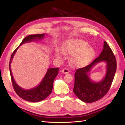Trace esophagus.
Listing matches in <instances>:
<instances>
[{
  "label": "esophagus",
  "instance_id": "1",
  "mask_svg": "<svg viewBox=\"0 0 125 125\" xmlns=\"http://www.w3.org/2000/svg\"><path fill=\"white\" fill-rule=\"evenodd\" d=\"M62 71V73H64V74L68 73H69V70L67 68H64V69H63Z\"/></svg>",
  "mask_w": 125,
  "mask_h": 125
}]
</instances>
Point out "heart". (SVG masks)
<instances>
[{
	"label": "heart",
	"instance_id": "heart-1",
	"mask_svg": "<svg viewBox=\"0 0 125 125\" xmlns=\"http://www.w3.org/2000/svg\"><path fill=\"white\" fill-rule=\"evenodd\" d=\"M87 42L81 40H70L63 45V52L65 55H71V61L76 65L85 66L91 61L94 56V50L92 47L88 46ZM55 55L61 58L63 54L59 50H56Z\"/></svg>",
	"mask_w": 125,
	"mask_h": 125
}]
</instances>
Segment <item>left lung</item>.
Segmentation results:
<instances>
[{
  "instance_id": "obj_1",
  "label": "left lung",
  "mask_w": 125,
  "mask_h": 125,
  "mask_svg": "<svg viewBox=\"0 0 125 125\" xmlns=\"http://www.w3.org/2000/svg\"><path fill=\"white\" fill-rule=\"evenodd\" d=\"M105 61L107 63V73L101 82L95 83L89 79L88 73L97 63ZM116 70V61L112 50L105 41L100 55L86 67L79 68L75 73L73 92L79 99L85 103H93L106 94L112 85Z\"/></svg>"
}]
</instances>
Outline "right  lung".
<instances>
[{"mask_svg":"<svg viewBox=\"0 0 125 125\" xmlns=\"http://www.w3.org/2000/svg\"><path fill=\"white\" fill-rule=\"evenodd\" d=\"M44 36V34H34V35H28L23 39L21 43L20 44L19 46L23 43H26V42L39 40L43 39ZM19 47H17L14 50V51L13 52L9 63L10 72L13 87L16 94L20 97L22 98L23 99L31 102H40V101L43 100L45 98H46L52 93L53 82H54L55 77L58 75L59 68H56L48 69L43 80L42 81L38 86L34 87V88L27 90L22 89L16 83L14 78H13L11 69H10V63L12 62V58L14 56L16 51L18 49Z\"/></svg>","mask_w":125,"mask_h":125,"instance_id":"add662e5","label":"right lung"}]
</instances>
